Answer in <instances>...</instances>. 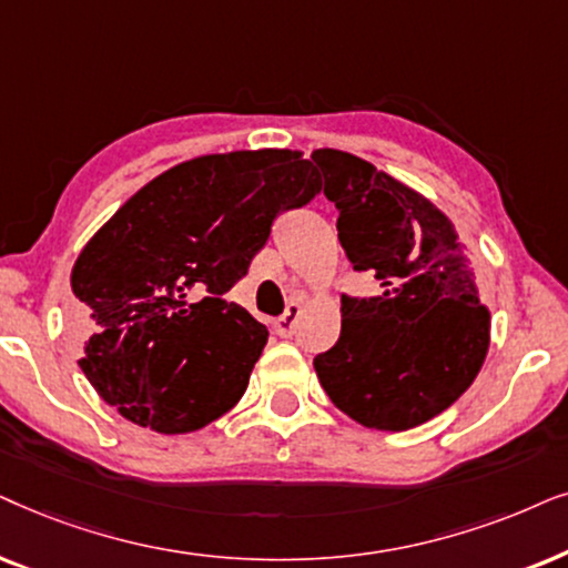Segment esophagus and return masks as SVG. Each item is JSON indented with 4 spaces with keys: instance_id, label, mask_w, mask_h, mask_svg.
I'll use <instances>...</instances> for the list:
<instances>
[{
    "instance_id": "34e87169",
    "label": "esophagus",
    "mask_w": 568,
    "mask_h": 568,
    "mask_svg": "<svg viewBox=\"0 0 568 568\" xmlns=\"http://www.w3.org/2000/svg\"><path fill=\"white\" fill-rule=\"evenodd\" d=\"M298 316H301V306L288 304V308H285L283 316H277V320H275L277 335L280 337H291L293 329H296V324H298Z\"/></svg>"
}]
</instances>
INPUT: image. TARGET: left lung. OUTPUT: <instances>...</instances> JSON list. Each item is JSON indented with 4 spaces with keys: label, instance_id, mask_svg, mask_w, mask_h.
I'll use <instances>...</instances> for the list:
<instances>
[{
    "label": "left lung",
    "instance_id": "obj_1",
    "mask_svg": "<svg viewBox=\"0 0 568 568\" xmlns=\"http://www.w3.org/2000/svg\"><path fill=\"white\" fill-rule=\"evenodd\" d=\"M337 239L382 293L343 296L335 347L314 358L327 397L366 428L407 430L459 399L488 353L490 314L455 225L434 202L343 150H314Z\"/></svg>",
    "mask_w": 568,
    "mask_h": 568
}]
</instances>
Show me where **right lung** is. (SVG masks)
<instances>
[{
  "label": "right lung",
  "mask_w": 568,
  "mask_h": 568,
  "mask_svg": "<svg viewBox=\"0 0 568 568\" xmlns=\"http://www.w3.org/2000/svg\"><path fill=\"white\" fill-rule=\"evenodd\" d=\"M320 194L298 150L173 165L132 194L72 267L82 374L126 420L205 428L239 403L267 327L225 298L285 210Z\"/></svg>",
  "instance_id": "add662e5"
}]
</instances>
